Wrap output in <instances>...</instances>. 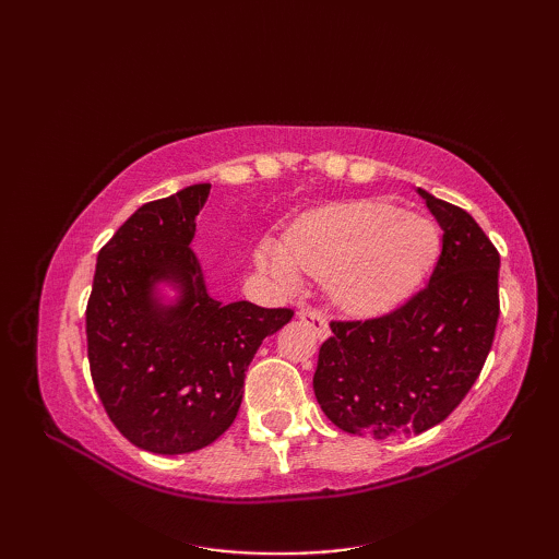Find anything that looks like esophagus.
Here are the masks:
<instances>
[{"label": "esophagus", "instance_id": "1", "mask_svg": "<svg viewBox=\"0 0 559 559\" xmlns=\"http://www.w3.org/2000/svg\"><path fill=\"white\" fill-rule=\"evenodd\" d=\"M298 317L302 319V322H307V324H310V326L314 329V334H317L319 338H326V336H329V324H326V319H324L322 312L312 310V307H300Z\"/></svg>", "mask_w": 559, "mask_h": 559}]
</instances>
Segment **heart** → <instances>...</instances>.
Here are the masks:
<instances>
[{
  "mask_svg": "<svg viewBox=\"0 0 559 559\" xmlns=\"http://www.w3.org/2000/svg\"><path fill=\"white\" fill-rule=\"evenodd\" d=\"M432 221L379 201L324 206L290 225L286 242L264 240L257 266L283 286L300 269L331 273V295L348 312L370 314L406 295L437 254Z\"/></svg>",
  "mask_w": 559,
  "mask_h": 559,
  "instance_id": "1",
  "label": "heart"
}]
</instances>
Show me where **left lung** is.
Here are the masks:
<instances>
[{"instance_id":"1","label":"left lung","mask_w":559,"mask_h":559,"mask_svg":"<svg viewBox=\"0 0 559 559\" xmlns=\"http://www.w3.org/2000/svg\"><path fill=\"white\" fill-rule=\"evenodd\" d=\"M442 228L430 283L399 310L331 322L314 396L343 432L420 435L442 423L476 382L500 317V254L471 213L418 189Z\"/></svg>"}]
</instances>
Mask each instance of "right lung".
I'll return each instance as SVG.
<instances>
[{
	"mask_svg": "<svg viewBox=\"0 0 559 559\" xmlns=\"http://www.w3.org/2000/svg\"><path fill=\"white\" fill-rule=\"evenodd\" d=\"M209 182L148 201L100 249L86 307L93 386L117 430L153 454H189L228 430L261 341L293 310L211 298L192 252ZM165 282L178 298L165 304Z\"/></svg>",
	"mask_w": 559,
	"mask_h": 559,
	"instance_id": "right-lung-1",
	"label": "right lung"
}]
</instances>
